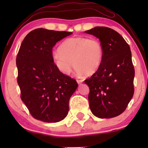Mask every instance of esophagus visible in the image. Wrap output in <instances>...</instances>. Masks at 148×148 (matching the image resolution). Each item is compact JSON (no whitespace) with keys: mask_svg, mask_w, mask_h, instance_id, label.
Returning a JSON list of instances; mask_svg holds the SVG:
<instances>
[{"mask_svg":"<svg viewBox=\"0 0 148 148\" xmlns=\"http://www.w3.org/2000/svg\"><path fill=\"white\" fill-rule=\"evenodd\" d=\"M83 82H84L83 79H77V82L78 84H81L82 83H83Z\"/></svg>","mask_w":148,"mask_h":148,"instance_id":"34e87169","label":"esophagus"}]
</instances>
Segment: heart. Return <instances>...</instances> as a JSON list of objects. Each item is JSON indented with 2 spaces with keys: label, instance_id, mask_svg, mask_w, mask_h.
I'll return each mask as SVG.
<instances>
[{
  "label": "heart",
  "instance_id": "heart-1",
  "mask_svg": "<svg viewBox=\"0 0 148 148\" xmlns=\"http://www.w3.org/2000/svg\"><path fill=\"white\" fill-rule=\"evenodd\" d=\"M104 48L96 38L74 37L64 40L54 52L52 59L60 73L69 75L74 66L79 74L90 75L96 73L102 64Z\"/></svg>",
  "mask_w": 148,
  "mask_h": 148
}]
</instances>
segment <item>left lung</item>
Masks as SVG:
<instances>
[{
	"label": "left lung",
	"mask_w": 148,
	"mask_h": 148,
	"mask_svg": "<svg viewBox=\"0 0 148 148\" xmlns=\"http://www.w3.org/2000/svg\"><path fill=\"white\" fill-rule=\"evenodd\" d=\"M84 32L98 38L104 48L100 68L85 80L90 88V110L100 119L119 116L125 110L134 93L135 70L130 47L111 28L96 27Z\"/></svg>",
	"instance_id": "1"
}]
</instances>
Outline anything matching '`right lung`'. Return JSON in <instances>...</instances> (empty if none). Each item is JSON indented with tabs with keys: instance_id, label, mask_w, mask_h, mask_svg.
I'll return each instance as SVG.
<instances>
[{
	"instance_id": "1",
	"label": "right lung",
	"mask_w": 148,
	"mask_h": 148,
	"mask_svg": "<svg viewBox=\"0 0 148 148\" xmlns=\"http://www.w3.org/2000/svg\"><path fill=\"white\" fill-rule=\"evenodd\" d=\"M72 34L38 28L30 32L20 46L16 64L21 98L37 120L57 123L68 114L70 98L78 84L56 67L52 50Z\"/></svg>"
}]
</instances>
